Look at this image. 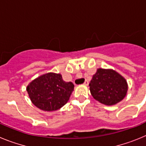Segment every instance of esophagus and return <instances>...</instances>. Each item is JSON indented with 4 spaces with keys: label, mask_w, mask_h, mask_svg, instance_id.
Returning <instances> with one entry per match:
<instances>
[{
    "label": "esophagus",
    "mask_w": 146,
    "mask_h": 146,
    "mask_svg": "<svg viewBox=\"0 0 146 146\" xmlns=\"http://www.w3.org/2000/svg\"><path fill=\"white\" fill-rule=\"evenodd\" d=\"M84 85H85V86H88V80H86V81H85Z\"/></svg>",
    "instance_id": "esophagus-1"
}]
</instances>
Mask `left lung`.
Masks as SVG:
<instances>
[{
	"label": "left lung",
	"instance_id": "left-lung-1",
	"mask_svg": "<svg viewBox=\"0 0 146 146\" xmlns=\"http://www.w3.org/2000/svg\"><path fill=\"white\" fill-rule=\"evenodd\" d=\"M89 86L93 97L109 106L123 100L128 90L124 77L113 69H98Z\"/></svg>",
	"mask_w": 146,
	"mask_h": 146
}]
</instances>
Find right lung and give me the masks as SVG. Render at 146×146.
I'll list each match as a JSON object with an SVG mask.
<instances>
[{
    "mask_svg": "<svg viewBox=\"0 0 146 146\" xmlns=\"http://www.w3.org/2000/svg\"><path fill=\"white\" fill-rule=\"evenodd\" d=\"M74 87L72 82H65L61 74L50 72L33 80L26 90L35 106L44 111H54L66 104Z\"/></svg>",
    "mask_w": 146,
    "mask_h": 146,
    "instance_id": "obj_1",
    "label": "right lung"
}]
</instances>
